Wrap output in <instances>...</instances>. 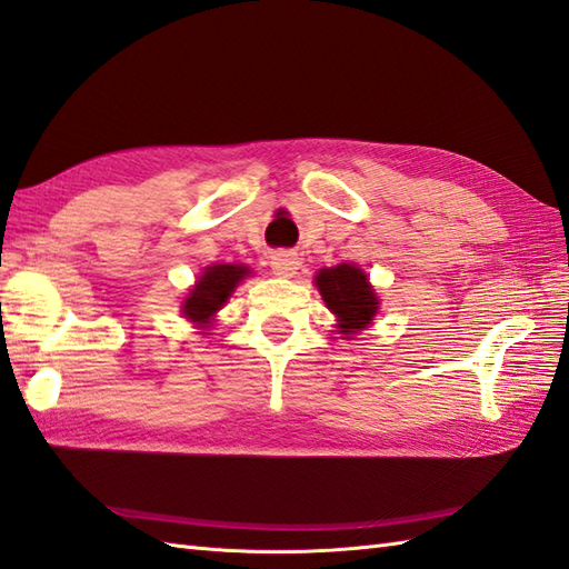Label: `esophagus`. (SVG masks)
I'll return each instance as SVG.
<instances>
[{
  "mask_svg": "<svg viewBox=\"0 0 569 569\" xmlns=\"http://www.w3.org/2000/svg\"><path fill=\"white\" fill-rule=\"evenodd\" d=\"M270 268L274 274H280V277H295L299 270V258L292 251H277L270 258Z\"/></svg>",
  "mask_w": 569,
  "mask_h": 569,
  "instance_id": "1",
  "label": "esophagus"
}]
</instances>
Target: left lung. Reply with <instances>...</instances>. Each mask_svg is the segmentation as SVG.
Returning <instances> with one entry per match:
<instances>
[{"mask_svg":"<svg viewBox=\"0 0 569 569\" xmlns=\"http://www.w3.org/2000/svg\"><path fill=\"white\" fill-rule=\"evenodd\" d=\"M316 287L321 289L328 309L338 316V328L345 336L367 328V323L377 316L379 299L367 282V274L355 266H348V262L318 272Z\"/></svg>","mask_w":569,"mask_h":569,"instance_id":"8db88e82","label":"left lung"}]
</instances>
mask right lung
<instances>
[{"instance_id": "add662e5", "label": "right lung", "mask_w": 569, "mask_h": 569, "mask_svg": "<svg viewBox=\"0 0 569 569\" xmlns=\"http://www.w3.org/2000/svg\"><path fill=\"white\" fill-rule=\"evenodd\" d=\"M246 274H248V268L243 266L207 268L204 274H200L198 284L190 289V297L183 303L186 318H190V321H196L200 326L210 323V318L224 307V301L231 297L233 287H237Z\"/></svg>"}]
</instances>
